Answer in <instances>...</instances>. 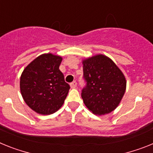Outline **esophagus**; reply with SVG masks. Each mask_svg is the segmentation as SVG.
<instances>
[{
    "label": "esophagus",
    "mask_w": 153,
    "mask_h": 153,
    "mask_svg": "<svg viewBox=\"0 0 153 153\" xmlns=\"http://www.w3.org/2000/svg\"><path fill=\"white\" fill-rule=\"evenodd\" d=\"M70 86H71V88H75L77 86V82H75V81H73L72 82L70 83Z\"/></svg>",
    "instance_id": "esophagus-1"
}]
</instances>
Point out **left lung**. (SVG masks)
<instances>
[{"mask_svg": "<svg viewBox=\"0 0 153 153\" xmlns=\"http://www.w3.org/2000/svg\"><path fill=\"white\" fill-rule=\"evenodd\" d=\"M85 86L82 98L90 111L105 115L113 111L126 91L124 75L108 57L99 54L83 61Z\"/></svg>", "mask_w": 153, "mask_h": 153, "instance_id": "1", "label": "left lung"}]
</instances>
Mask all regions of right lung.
Listing matches in <instances>:
<instances>
[{
    "mask_svg": "<svg viewBox=\"0 0 153 153\" xmlns=\"http://www.w3.org/2000/svg\"><path fill=\"white\" fill-rule=\"evenodd\" d=\"M62 61L58 55L42 54L21 74V95L26 104L38 113H54L62 107L67 97L70 86L59 70Z\"/></svg>",
    "mask_w": 153,
    "mask_h": 153,
    "instance_id": "add662e5",
    "label": "right lung"
}]
</instances>
